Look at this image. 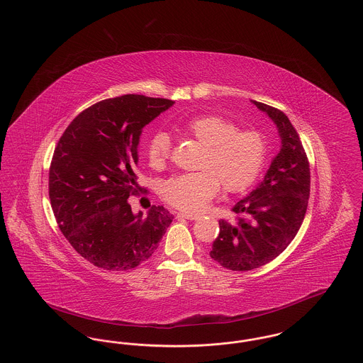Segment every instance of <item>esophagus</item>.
<instances>
[{
  "label": "esophagus",
  "instance_id": "obj_1",
  "mask_svg": "<svg viewBox=\"0 0 363 363\" xmlns=\"http://www.w3.org/2000/svg\"><path fill=\"white\" fill-rule=\"evenodd\" d=\"M178 218H182V219H188V220H197L201 218V215L199 213H188V212H179L177 213Z\"/></svg>",
  "mask_w": 363,
  "mask_h": 363
}]
</instances>
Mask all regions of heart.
Masks as SVG:
<instances>
[{
	"instance_id": "heart-1",
	"label": "heart",
	"mask_w": 363,
	"mask_h": 363,
	"mask_svg": "<svg viewBox=\"0 0 363 363\" xmlns=\"http://www.w3.org/2000/svg\"><path fill=\"white\" fill-rule=\"evenodd\" d=\"M177 130L193 138L204 150L197 163L200 172L179 174L163 186V199L174 208L200 212L219 193L220 185L230 193L249 188L262 172L268 141L256 129H238V125L223 116L203 114L177 126ZM172 140L164 132H156L147 144V160L155 170L167 166Z\"/></svg>"
}]
</instances>
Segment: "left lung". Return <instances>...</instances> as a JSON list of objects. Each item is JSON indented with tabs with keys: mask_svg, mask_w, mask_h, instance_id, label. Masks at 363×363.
I'll return each instance as SVG.
<instances>
[{
	"mask_svg": "<svg viewBox=\"0 0 363 363\" xmlns=\"http://www.w3.org/2000/svg\"><path fill=\"white\" fill-rule=\"evenodd\" d=\"M277 123L281 150L262 182L231 211L234 220H219L211 257L230 271L262 267L291 243L303 222L311 196L309 159L287 116L253 101Z\"/></svg>",
	"mask_w": 363,
	"mask_h": 363,
	"instance_id": "obj_1",
	"label": "left lung"
}]
</instances>
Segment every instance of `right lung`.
I'll return each instance as SVG.
<instances>
[{
    "label": "right lung",
    "instance_id": "1",
    "mask_svg": "<svg viewBox=\"0 0 363 363\" xmlns=\"http://www.w3.org/2000/svg\"><path fill=\"white\" fill-rule=\"evenodd\" d=\"M174 101L128 94L83 110L58 140L49 197L61 233L84 259L106 271H128L150 259L174 216L152 206L133 215L141 129ZM147 191V189H145Z\"/></svg>",
    "mask_w": 363,
    "mask_h": 363
}]
</instances>
